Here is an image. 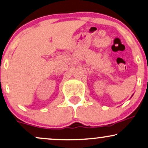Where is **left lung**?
I'll return each mask as SVG.
<instances>
[{
	"instance_id": "left-lung-1",
	"label": "left lung",
	"mask_w": 148,
	"mask_h": 148,
	"mask_svg": "<svg viewBox=\"0 0 148 148\" xmlns=\"http://www.w3.org/2000/svg\"><path fill=\"white\" fill-rule=\"evenodd\" d=\"M132 96H133V95H132Z\"/></svg>"
}]
</instances>
